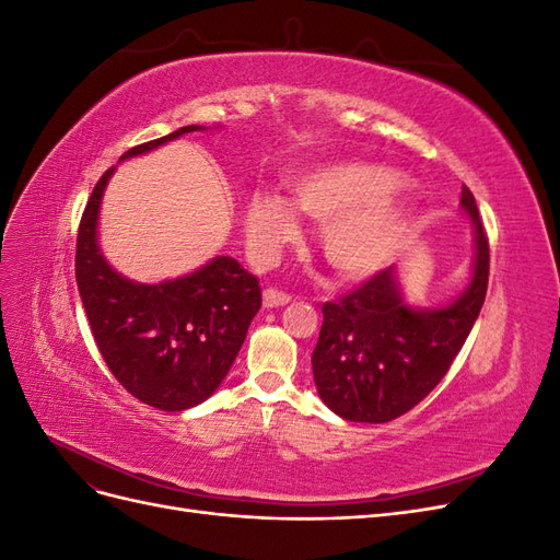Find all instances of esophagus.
<instances>
[{
  "label": "esophagus",
  "instance_id": "1",
  "mask_svg": "<svg viewBox=\"0 0 560 560\" xmlns=\"http://www.w3.org/2000/svg\"><path fill=\"white\" fill-rule=\"evenodd\" d=\"M287 303H290V294L273 290V287L264 290V308H280V306H287Z\"/></svg>",
  "mask_w": 560,
  "mask_h": 560
}]
</instances>
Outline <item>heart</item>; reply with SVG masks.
Here are the masks:
<instances>
[{"instance_id": "1", "label": "heart", "mask_w": 560, "mask_h": 560, "mask_svg": "<svg viewBox=\"0 0 560 560\" xmlns=\"http://www.w3.org/2000/svg\"><path fill=\"white\" fill-rule=\"evenodd\" d=\"M397 184L395 171L364 161L322 165L292 179V206L325 224L322 254L341 278H371L399 257L413 226V202ZM292 206L276 194L249 196L245 229L261 259L296 238Z\"/></svg>"}]
</instances>
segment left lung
Listing matches in <instances>:
<instances>
[{
    "label": "left lung",
    "mask_w": 560,
    "mask_h": 560,
    "mask_svg": "<svg viewBox=\"0 0 560 560\" xmlns=\"http://www.w3.org/2000/svg\"><path fill=\"white\" fill-rule=\"evenodd\" d=\"M460 208L474 224L471 280L442 308L406 306L395 266L322 306L313 350L317 395L350 422H389L425 399L446 376L477 322L490 252L477 200L463 184Z\"/></svg>",
    "instance_id": "8db88e82"
}]
</instances>
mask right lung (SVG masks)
<instances>
[{"label": "right lung", "mask_w": 560, "mask_h": 560, "mask_svg": "<svg viewBox=\"0 0 560 560\" xmlns=\"http://www.w3.org/2000/svg\"><path fill=\"white\" fill-rule=\"evenodd\" d=\"M202 126L128 149L147 154ZM116 167L100 177L77 235V287L100 354L132 397L161 411L206 401L226 378L252 317L261 308L259 280L231 257H214L189 276L142 284L107 264L97 245L103 194Z\"/></svg>", "instance_id": "add662e5"}]
</instances>
